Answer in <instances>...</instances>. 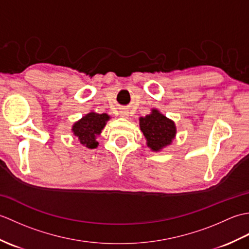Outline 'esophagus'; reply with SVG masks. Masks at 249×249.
<instances>
[{"label":"esophagus","instance_id":"34e87169","mask_svg":"<svg viewBox=\"0 0 249 249\" xmlns=\"http://www.w3.org/2000/svg\"><path fill=\"white\" fill-rule=\"evenodd\" d=\"M122 115H123V116H124V118H126V116H127V115H128V113H127V112H123V114H122Z\"/></svg>","mask_w":249,"mask_h":249}]
</instances>
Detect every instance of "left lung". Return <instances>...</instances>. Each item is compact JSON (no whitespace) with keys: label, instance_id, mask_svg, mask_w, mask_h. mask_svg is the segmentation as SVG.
<instances>
[{"label":"left lung","instance_id":"left-lung-1","mask_svg":"<svg viewBox=\"0 0 249 249\" xmlns=\"http://www.w3.org/2000/svg\"><path fill=\"white\" fill-rule=\"evenodd\" d=\"M140 129L143 133L146 144L152 151L158 152L171 144L177 134L174 122L166 118L156 109H152L150 114L139 119Z\"/></svg>","mask_w":249,"mask_h":249}]
</instances>
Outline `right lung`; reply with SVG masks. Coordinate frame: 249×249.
I'll list each match as a JSON object with an SVG mask.
<instances>
[{
	"instance_id": "right-lung-1",
	"label": "right lung",
	"mask_w": 249,
	"mask_h": 249,
	"mask_svg": "<svg viewBox=\"0 0 249 249\" xmlns=\"http://www.w3.org/2000/svg\"><path fill=\"white\" fill-rule=\"evenodd\" d=\"M109 119L110 116L107 113L89 112L76 122L71 130L82 145L89 149H96L98 145L96 137L102 133Z\"/></svg>"
}]
</instances>
